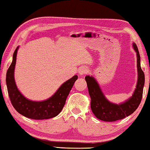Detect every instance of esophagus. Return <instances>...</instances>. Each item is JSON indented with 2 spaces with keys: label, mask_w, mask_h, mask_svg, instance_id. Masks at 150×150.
Listing matches in <instances>:
<instances>
[{
  "label": "esophagus",
  "mask_w": 150,
  "mask_h": 150,
  "mask_svg": "<svg viewBox=\"0 0 150 150\" xmlns=\"http://www.w3.org/2000/svg\"><path fill=\"white\" fill-rule=\"evenodd\" d=\"M89 72V69L86 67H81L79 69V73L80 75H85Z\"/></svg>",
  "instance_id": "1"
}]
</instances>
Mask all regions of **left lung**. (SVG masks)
I'll return each mask as SVG.
<instances>
[{"label": "left lung", "mask_w": 150, "mask_h": 150, "mask_svg": "<svg viewBox=\"0 0 150 150\" xmlns=\"http://www.w3.org/2000/svg\"><path fill=\"white\" fill-rule=\"evenodd\" d=\"M137 53L138 80L132 97L122 104L117 105L106 99L96 79L90 76L85 77L89 93L91 97V108L99 120L104 122H115L129 116L136 110L141 103L145 82V75L140 65V55L137 45L133 44Z\"/></svg>", "instance_id": "8db88e82"}]
</instances>
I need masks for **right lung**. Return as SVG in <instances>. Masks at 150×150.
<instances>
[{
    "label": "right lung",
    "instance_id": "1",
    "mask_svg": "<svg viewBox=\"0 0 150 150\" xmlns=\"http://www.w3.org/2000/svg\"><path fill=\"white\" fill-rule=\"evenodd\" d=\"M17 50L18 47L13 53V61L7 71L6 77L7 90L12 105L21 115L33 120H47L55 117L65 105L67 97L77 79V75L64 83L55 93L47 100L39 102L28 100L18 91L14 79Z\"/></svg>",
    "mask_w": 150,
    "mask_h": 150
}]
</instances>
